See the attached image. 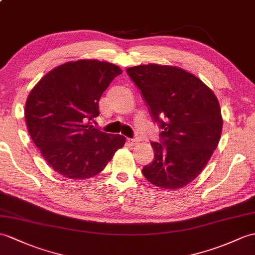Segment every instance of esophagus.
I'll use <instances>...</instances> for the list:
<instances>
[{
    "instance_id": "1",
    "label": "esophagus",
    "mask_w": 255,
    "mask_h": 255,
    "mask_svg": "<svg viewBox=\"0 0 255 255\" xmlns=\"http://www.w3.org/2000/svg\"><path fill=\"white\" fill-rule=\"evenodd\" d=\"M127 142H128L129 145L134 146V145H137L139 143V140L138 139H128Z\"/></svg>"
}]
</instances>
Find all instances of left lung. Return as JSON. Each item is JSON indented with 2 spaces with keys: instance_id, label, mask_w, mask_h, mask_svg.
Wrapping results in <instances>:
<instances>
[{
  "instance_id": "obj_1",
  "label": "left lung",
  "mask_w": 255,
  "mask_h": 255,
  "mask_svg": "<svg viewBox=\"0 0 255 255\" xmlns=\"http://www.w3.org/2000/svg\"><path fill=\"white\" fill-rule=\"evenodd\" d=\"M163 129L162 143L152 142L154 159L142 169L162 189L177 190L201 174L220 142L223 117L218 100L197 76L169 65L127 68Z\"/></svg>"
}]
</instances>
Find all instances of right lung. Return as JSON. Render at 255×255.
<instances>
[{
	"label": "right lung",
	"mask_w": 255,
	"mask_h": 255,
	"mask_svg": "<svg viewBox=\"0 0 255 255\" xmlns=\"http://www.w3.org/2000/svg\"><path fill=\"white\" fill-rule=\"evenodd\" d=\"M123 70L98 60L67 62L44 75L29 93L25 118L29 134L45 162L69 179L102 171L126 138L89 125L99 101Z\"/></svg>",
	"instance_id": "1"
}]
</instances>
